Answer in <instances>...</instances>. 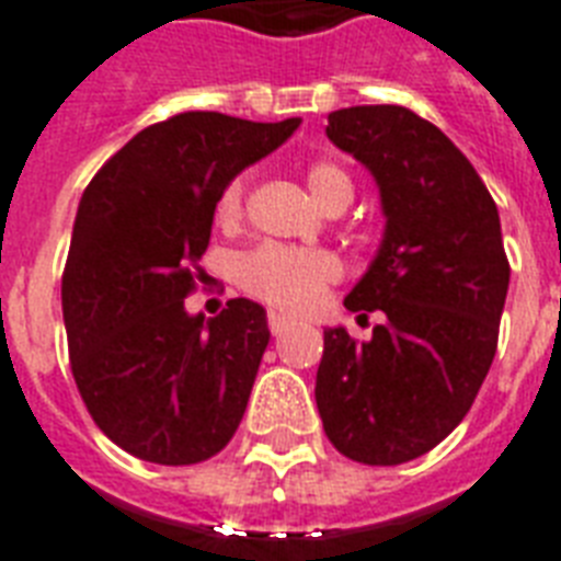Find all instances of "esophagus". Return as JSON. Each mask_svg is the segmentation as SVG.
Masks as SVG:
<instances>
[{
    "label": "esophagus",
    "mask_w": 561,
    "mask_h": 561,
    "mask_svg": "<svg viewBox=\"0 0 561 561\" xmlns=\"http://www.w3.org/2000/svg\"><path fill=\"white\" fill-rule=\"evenodd\" d=\"M294 325V320L285 314H279V311H267V329H271V334H285Z\"/></svg>",
    "instance_id": "esophagus-1"
}]
</instances>
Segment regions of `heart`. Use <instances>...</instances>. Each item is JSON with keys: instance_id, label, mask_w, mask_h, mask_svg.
<instances>
[{"instance_id": "heart-1", "label": "heart", "mask_w": 561, "mask_h": 561, "mask_svg": "<svg viewBox=\"0 0 561 561\" xmlns=\"http://www.w3.org/2000/svg\"><path fill=\"white\" fill-rule=\"evenodd\" d=\"M250 180H253V174L241 171L220 188L218 201H215V220L220 227L232 229L241 224ZM306 183L314 194V201L329 211L350 206L352 194H355L352 174L337 160L308 162ZM341 279V259L329 250L262 244L236 262L238 288L264 306L290 311V314H302V311L320 306V299Z\"/></svg>"}]
</instances>
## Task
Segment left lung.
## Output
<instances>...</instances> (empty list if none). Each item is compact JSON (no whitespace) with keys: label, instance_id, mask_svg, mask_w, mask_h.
Here are the masks:
<instances>
[{"label":"left lung","instance_id":"8db88e82","mask_svg":"<svg viewBox=\"0 0 561 561\" xmlns=\"http://www.w3.org/2000/svg\"><path fill=\"white\" fill-rule=\"evenodd\" d=\"M325 134L373 171L387 229L346 297L383 323L367 343L325 329L317 410L343 457L399 466L460 425L492 367L510 288L501 218L474 165L413 110H334Z\"/></svg>","mask_w":561,"mask_h":561}]
</instances>
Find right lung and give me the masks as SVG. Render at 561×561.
Wrapping results in <instances>:
<instances>
[{
    "label": "right lung",
    "instance_id": "add662e5",
    "mask_svg": "<svg viewBox=\"0 0 561 561\" xmlns=\"http://www.w3.org/2000/svg\"><path fill=\"white\" fill-rule=\"evenodd\" d=\"M299 118L192 110L157 122L110 157L83 192L64 267L69 367L92 422L139 460L194 466L241 425L271 332L259 302L186 314L206 282L215 201Z\"/></svg>",
    "mask_w": 561,
    "mask_h": 561
}]
</instances>
